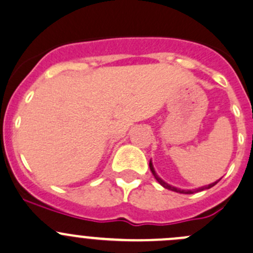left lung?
<instances>
[{"instance_id":"left-lung-1","label":"left lung","mask_w":253,"mask_h":253,"mask_svg":"<svg viewBox=\"0 0 253 253\" xmlns=\"http://www.w3.org/2000/svg\"><path fill=\"white\" fill-rule=\"evenodd\" d=\"M149 168H151V171H152V173H153L154 178L157 179V181H158V183L161 184V185L163 186V188H166V189H169V190H171V192L180 193V194H194V193H198V192H203V190H207V189H210V188H212V186H214L215 184H216L217 181L220 180V179H219V180L214 181V183L209 184V185L200 186V188L193 189V190H185V189H179V188H175V186H173V185H170V184L166 183V181H164L163 179H161V178H159V176L157 175L156 170H154V168H153V164H152V161H149Z\"/></svg>"}]
</instances>
